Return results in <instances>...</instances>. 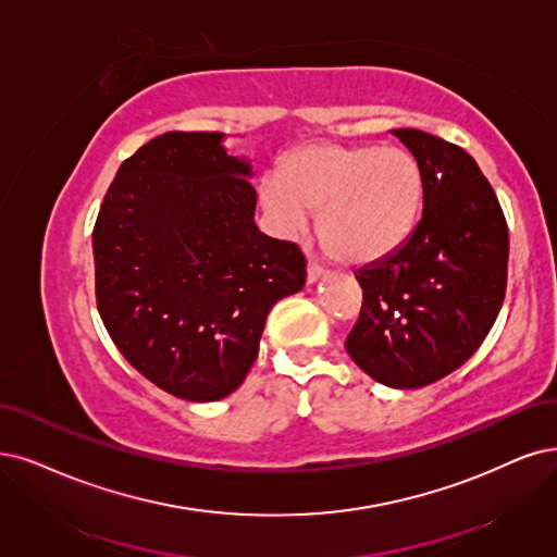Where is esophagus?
I'll return each mask as SVG.
<instances>
[{
    "label": "esophagus",
    "mask_w": 557,
    "mask_h": 557,
    "mask_svg": "<svg viewBox=\"0 0 557 557\" xmlns=\"http://www.w3.org/2000/svg\"><path fill=\"white\" fill-rule=\"evenodd\" d=\"M323 275H325V268L321 263H317V261L307 263V282H317Z\"/></svg>",
    "instance_id": "34e87169"
}]
</instances>
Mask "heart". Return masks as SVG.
<instances>
[{"instance_id":"b5f03b06","label":"heart","mask_w":557,"mask_h":557,"mask_svg":"<svg viewBox=\"0 0 557 557\" xmlns=\"http://www.w3.org/2000/svg\"><path fill=\"white\" fill-rule=\"evenodd\" d=\"M424 199L413 153L399 147L312 144L265 176L261 201L284 234H300L319 211V234L335 259L367 263L410 236Z\"/></svg>"}]
</instances>
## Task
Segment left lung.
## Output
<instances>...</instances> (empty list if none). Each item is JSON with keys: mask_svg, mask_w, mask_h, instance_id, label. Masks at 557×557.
Listing matches in <instances>:
<instances>
[{"mask_svg": "<svg viewBox=\"0 0 557 557\" xmlns=\"http://www.w3.org/2000/svg\"><path fill=\"white\" fill-rule=\"evenodd\" d=\"M424 178L422 220L393 255L362 268L358 323L346 351L389 387H422L478 351L505 300L509 234L500 201L461 147L393 131Z\"/></svg>", "mask_w": 557, "mask_h": 557, "instance_id": "obj_1", "label": "left lung"}]
</instances>
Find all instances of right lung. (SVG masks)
<instances>
[{
  "label": "right lung",
  "instance_id": "1",
  "mask_svg": "<svg viewBox=\"0 0 557 557\" xmlns=\"http://www.w3.org/2000/svg\"><path fill=\"white\" fill-rule=\"evenodd\" d=\"M222 133H162L121 164L94 224L96 305L141 376L188 401L243 383L305 255L255 224L250 164Z\"/></svg>",
  "mask_w": 557,
  "mask_h": 557
}]
</instances>
